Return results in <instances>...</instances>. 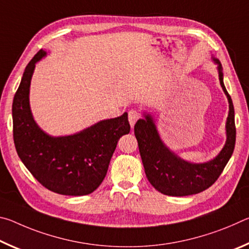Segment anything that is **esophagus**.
I'll return each instance as SVG.
<instances>
[{"mask_svg":"<svg viewBox=\"0 0 249 249\" xmlns=\"http://www.w3.org/2000/svg\"><path fill=\"white\" fill-rule=\"evenodd\" d=\"M141 117H142V114H141L140 111H137V109H135V108L130 109V111L128 112V121H129L130 126L134 127L135 123H136V122L140 120Z\"/></svg>","mask_w":249,"mask_h":249,"instance_id":"34e87169","label":"esophagus"}]
</instances>
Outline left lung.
Wrapping results in <instances>:
<instances>
[{
	"instance_id": "left-lung-1",
	"label": "left lung",
	"mask_w": 249,
	"mask_h": 249,
	"mask_svg": "<svg viewBox=\"0 0 249 249\" xmlns=\"http://www.w3.org/2000/svg\"><path fill=\"white\" fill-rule=\"evenodd\" d=\"M214 61L218 65L221 87L230 103L226 122V144L216 158L205 163L184 161L162 144L149 115H146L145 120H138L135 124L134 133L147 179L156 190L166 196H184L206 190L221 176L234 151L236 141L234 107L223 83L221 62L217 59H214Z\"/></svg>"
}]
</instances>
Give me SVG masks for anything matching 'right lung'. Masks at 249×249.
I'll return each instance as SVG.
<instances>
[{"instance_id":"add662e5","label":"right lung","mask_w":249,"mask_h":249,"mask_svg":"<svg viewBox=\"0 0 249 249\" xmlns=\"http://www.w3.org/2000/svg\"><path fill=\"white\" fill-rule=\"evenodd\" d=\"M46 54L39 50L26 66L13 100V138L25 167L48 190L64 196L93 192L107 176L117 142L128 134L127 113L102 121L79 134L52 137L34 121L29 86L35 64Z\"/></svg>"}]
</instances>
